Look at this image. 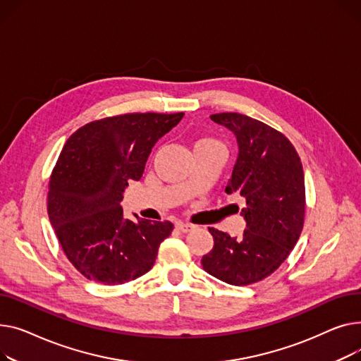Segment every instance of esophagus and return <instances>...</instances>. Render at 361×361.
<instances>
[{
	"label": "esophagus",
	"mask_w": 361,
	"mask_h": 361,
	"mask_svg": "<svg viewBox=\"0 0 361 361\" xmlns=\"http://www.w3.org/2000/svg\"><path fill=\"white\" fill-rule=\"evenodd\" d=\"M176 227H178V230L182 231V233H188V231L192 230L195 226H194V224H189V223H182V221H179V223H176Z\"/></svg>",
	"instance_id": "obj_1"
}]
</instances>
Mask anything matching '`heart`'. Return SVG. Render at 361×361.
Listing matches in <instances>:
<instances>
[{
	"label": "heart",
	"mask_w": 361,
	"mask_h": 361,
	"mask_svg": "<svg viewBox=\"0 0 361 361\" xmlns=\"http://www.w3.org/2000/svg\"><path fill=\"white\" fill-rule=\"evenodd\" d=\"M217 145H221L217 140L209 138V137H202L195 141L194 150H201V148H209V147H217Z\"/></svg>",
	"instance_id": "b5f03b06"
}]
</instances>
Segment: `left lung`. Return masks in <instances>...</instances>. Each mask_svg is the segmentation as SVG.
Masks as SVG:
<instances>
[{
  "mask_svg": "<svg viewBox=\"0 0 361 361\" xmlns=\"http://www.w3.org/2000/svg\"><path fill=\"white\" fill-rule=\"evenodd\" d=\"M236 135L239 154L226 192L240 194L246 228L239 238L208 227L214 246L202 268L231 284L258 283L277 269L298 243L305 223V175L288 138L269 125L242 114L211 115Z\"/></svg>",
  "mask_w": 361,
  "mask_h": 361,
  "instance_id": "1",
  "label": "left lung"
}]
</instances>
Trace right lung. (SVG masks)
Listing matches in <instances>:
<instances>
[{
  "label": "right lung",
  "instance_id": "add662e5",
  "mask_svg": "<svg viewBox=\"0 0 361 361\" xmlns=\"http://www.w3.org/2000/svg\"><path fill=\"white\" fill-rule=\"evenodd\" d=\"M183 115L125 114L93 121L63 145L49 180L48 216L63 253L87 280L123 284L153 268L173 224L123 219L119 202L128 182L141 179L154 144Z\"/></svg>",
  "mask_w": 361,
  "mask_h": 361
}]
</instances>
